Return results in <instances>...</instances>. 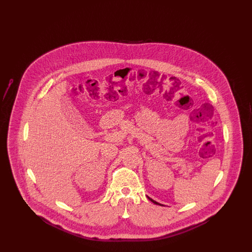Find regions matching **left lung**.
I'll use <instances>...</instances> for the list:
<instances>
[{
  "label": "left lung",
  "instance_id": "1",
  "mask_svg": "<svg viewBox=\"0 0 252 252\" xmlns=\"http://www.w3.org/2000/svg\"><path fill=\"white\" fill-rule=\"evenodd\" d=\"M148 199H149V200H150V201H152V202H153V203H154V204H157V205H159V206H163V205H162V204L158 203V202H156V201H155V200H153V199H152V198H150V197H148Z\"/></svg>",
  "mask_w": 252,
  "mask_h": 252
}]
</instances>
